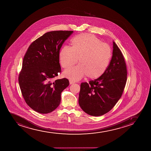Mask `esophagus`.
I'll use <instances>...</instances> for the list:
<instances>
[{"instance_id":"esophagus-1","label":"esophagus","mask_w":151,"mask_h":151,"mask_svg":"<svg viewBox=\"0 0 151 151\" xmlns=\"http://www.w3.org/2000/svg\"><path fill=\"white\" fill-rule=\"evenodd\" d=\"M75 83V82H73V81H71V80H70L69 81V83L70 84V85H71V84H73V83Z\"/></svg>"}]
</instances>
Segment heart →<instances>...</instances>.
Instances as JSON below:
<instances>
[{"label": "heart", "instance_id": "obj_1", "mask_svg": "<svg viewBox=\"0 0 151 151\" xmlns=\"http://www.w3.org/2000/svg\"><path fill=\"white\" fill-rule=\"evenodd\" d=\"M71 47L65 46L61 49L59 58L61 65L67 68L76 64L78 66L65 70L64 76L78 81L87 76L88 78H99L109 65L112 50L109 45L91 34H82L75 36Z\"/></svg>", "mask_w": 151, "mask_h": 151}]
</instances>
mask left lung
<instances>
[{"label": "left lung", "mask_w": 151, "mask_h": 151, "mask_svg": "<svg viewBox=\"0 0 151 151\" xmlns=\"http://www.w3.org/2000/svg\"><path fill=\"white\" fill-rule=\"evenodd\" d=\"M112 56L102 76L81 84L78 103L88 114L99 116L110 111L122 97L127 80V68L122 51L114 42Z\"/></svg>", "instance_id": "8db88e82"}]
</instances>
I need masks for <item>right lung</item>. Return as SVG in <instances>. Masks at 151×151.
Returning a JSON list of instances; mask_svg holds the SVG:
<instances>
[{"label": "right lung", "instance_id": "add662e5", "mask_svg": "<svg viewBox=\"0 0 151 151\" xmlns=\"http://www.w3.org/2000/svg\"><path fill=\"white\" fill-rule=\"evenodd\" d=\"M73 31L49 32L29 45L19 76L22 94L29 107L42 114L50 113L60 103L61 93L69 85L66 78L55 80L61 72L59 52Z\"/></svg>", "mask_w": 151, "mask_h": 151}]
</instances>
